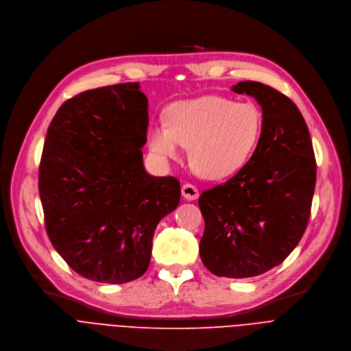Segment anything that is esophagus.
I'll use <instances>...</instances> for the list:
<instances>
[{
  "label": "esophagus",
  "mask_w": 351,
  "mask_h": 351,
  "mask_svg": "<svg viewBox=\"0 0 351 351\" xmlns=\"http://www.w3.org/2000/svg\"><path fill=\"white\" fill-rule=\"evenodd\" d=\"M181 193L186 200H195L199 197V191L192 184H184L181 188Z\"/></svg>",
  "instance_id": "esophagus-1"
}]
</instances>
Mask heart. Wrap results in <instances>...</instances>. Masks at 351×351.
Listing matches in <instances>:
<instances>
[{
  "label": "heart",
  "mask_w": 351,
  "mask_h": 351,
  "mask_svg": "<svg viewBox=\"0 0 351 351\" xmlns=\"http://www.w3.org/2000/svg\"><path fill=\"white\" fill-rule=\"evenodd\" d=\"M263 132V114L253 102L219 95L178 101L167 110V124L148 131V144L163 159L188 148L191 167L208 180L238 173L253 156Z\"/></svg>",
  "instance_id": "1"
}]
</instances>
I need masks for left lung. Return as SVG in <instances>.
Returning a JSON list of instances; mask_svg holds the SVG:
<instances>
[{"label": "left lung", "mask_w": 351, "mask_h": 351, "mask_svg": "<svg viewBox=\"0 0 351 351\" xmlns=\"http://www.w3.org/2000/svg\"><path fill=\"white\" fill-rule=\"evenodd\" d=\"M232 91L258 102L263 132L250 160L200 195L204 234L199 253L217 276L249 278L281 264L300 242L317 163L307 124L287 95L258 82H241Z\"/></svg>", "instance_id": "left-lung-1"}]
</instances>
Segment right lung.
Listing matches in <instances>:
<instances>
[{
  "label": "right lung",
  "instance_id": "obj_1",
  "mask_svg": "<svg viewBox=\"0 0 351 351\" xmlns=\"http://www.w3.org/2000/svg\"><path fill=\"white\" fill-rule=\"evenodd\" d=\"M148 121V98L124 83L67 99L48 127L38 169L47 234L91 281L141 276L159 221L180 203L177 178L145 171Z\"/></svg>",
  "mask_w": 351,
  "mask_h": 351
}]
</instances>
